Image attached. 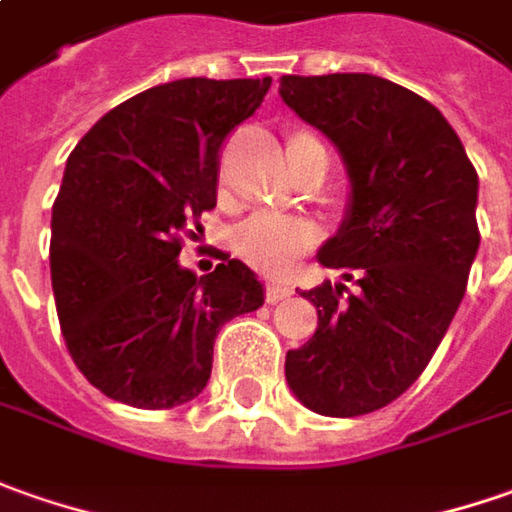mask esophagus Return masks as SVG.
<instances>
[{"label":"esophagus","instance_id":"34e87169","mask_svg":"<svg viewBox=\"0 0 512 512\" xmlns=\"http://www.w3.org/2000/svg\"><path fill=\"white\" fill-rule=\"evenodd\" d=\"M294 294V289H291L289 283H283V280H272L269 286H266V303H280V300H286V297H291Z\"/></svg>","mask_w":512,"mask_h":512}]
</instances>
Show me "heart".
Returning a JSON list of instances; mask_svg holds the SVG:
<instances>
[{
    "label": "heart",
    "instance_id": "1",
    "mask_svg": "<svg viewBox=\"0 0 512 512\" xmlns=\"http://www.w3.org/2000/svg\"><path fill=\"white\" fill-rule=\"evenodd\" d=\"M314 141L306 133H294L289 138V150ZM317 240V226L306 218H286V215H255L238 226L235 249L238 255L263 274H283L291 263Z\"/></svg>",
    "mask_w": 512,
    "mask_h": 512
}]
</instances>
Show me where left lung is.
<instances>
[{
  "mask_svg": "<svg viewBox=\"0 0 512 512\" xmlns=\"http://www.w3.org/2000/svg\"><path fill=\"white\" fill-rule=\"evenodd\" d=\"M280 98L343 155L351 192L317 260L360 286L300 291L317 331L286 354V382L314 414H371L414 385L465 297L479 175L448 118L394 81L283 76Z\"/></svg>",
  "mask_w": 512,
  "mask_h": 512,
  "instance_id": "1",
  "label": "left lung"
}]
</instances>
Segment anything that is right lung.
<instances>
[{
    "label": "right lung",
    "instance_id": "right-lung-1",
    "mask_svg": "<svg viewBox=\"0 0 512 512\" xmlns=\"http://www.w3.org/2000/svg\"><path fill=\"white\" fill-rule=\"evenodd\" d=\"M272 79H178L127 98L70 152L50 221L64 343L104 397L161 411L206 388L212 345L266 294L243 260L178 263L215 206L218 152Z\"/></svg>",
    "mask_w": 512,
    "mask_h": 512
}]
</instances>
